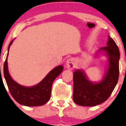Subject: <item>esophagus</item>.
<instances>
[{
  "instance_id": "esophagus-1",
  "label": "esophagus",
  "mask_w": 126,
  "mask_h": 126,
  "mask_svg": "<svg viewBox=\"0 0 126 126\" xmlns=\"http://www.w3.org/2000/svg\"><path fill=\"white\" fill-rule=\"evenodd\" d=\"M75 60L73 58H70L66 61V67L69 69H73L75 67Z\"/></svg>"
}]
</instances>
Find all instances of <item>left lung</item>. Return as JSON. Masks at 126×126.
<instances>
[{
    "mask_svg": "<svg viewBox=\"0 0 126 126\" xmlns=\"http://www.w3.org/2000/svg\"><path fill=\"white\" fill-rule=\"evenodd\" d=\"M100 50L107 52L109 60L108 71L100 82H91L80 70L76 71L73 74V100L79 105L94 107L105 102L118 83L120 57L118 46L109 36L107 46L102 47Z\"/></svg>",
    "mask_w": 126,
    "mask_h": 126,
    "instance_id": "1",
    "label": "left lung"
}]
</instances>
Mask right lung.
<instances>
[{
	"label": "right lung",
	"mask_w": 126,
	"mask_h": 126,
	"mask_svg": "<svg viewBox=\"0 0 126 126\" xmlns=\"http://www.w3.org/2000/svg\"><path fill=\"white\" fill-rule=\"evenodd\" d=\"M13 41H11L8 51ZM7 58L3 65V74L9 91L13 98L18 103L28 107H37L46 104L50 100L53 80L63 69V66H58L52 69L47 76L37 85L31 87L22 86L12 79L8 71Z\"/></svg>",
	"instance_id": "right-lung-1"
}]
</instances>
